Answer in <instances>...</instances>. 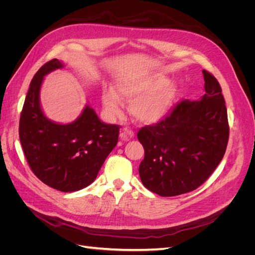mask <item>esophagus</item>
<instances>
[{
    "instance_id": "esophagus-1",
    "label": "esophagus",
    "mask_w": 255,
    "mask_h": 255,
    "mask_svg": "<svg viewBox=\"0 0 255 255\" xmlns=\"http://www.w3.org/2000/svg\"><path fill=\"white\" fill-rule=\"evenodd\" d=\"M134 132L132 129H129V128H123V129H121V132H120V138L122 140H128L129 138H133L134 137Z\"/></svg>"
}]
</instances>
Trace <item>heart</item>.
<instances>
[{
    "label": "heart",
    "mask_w": 255,
    "mask_h": 255,
    "mask_svg": "<svg viewBox=\"0 0 255 255\" xmlns=\"http://www.w3.org/2000/svg\"><path fill=\"white\" fill-rule=\"evenodd\" d=\"M179 96L177 85L159 74H126L115 81V89H102L106 113L116 117L122 113V100L130 102L129 113L141 125H155L171 112Z\"/></svg>",
    "instance_id": "obj_1"
}]
</instances>
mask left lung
Wrapping results in <instances>:
<instances>
[{
    "label": "left lung",
    "mask_w": 255,
    "mask_h": 255,
    "mask_svg": "<svg viewBox=\"0 0 255 255\" xmlns=\"http://www.w3.org/2000/svg\"><path fill=\"white\" fill-rule=\"evenodd\" d=\"M205 94L182 101L155 126L137 133L144 158L139 175L144 187L173 197L202 185L221 161L229 140L228 113L218 81L203 70Z\"/></svg>",
    "instance_id": "left-lung-1"
}]
</instances>
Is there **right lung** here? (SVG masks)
Returning a JSON list of instances; mask_svg holds the SVG:
<instances>
[{
    "label": "right lung",
    "instance_id": "right-lung-1",
    "mask_svg": "<svg viewBox=\"0 0 255 255\" xmlns=\"http://www.w3.org/2000/svg\"><path fill=\"white\" fill-rule=\"evenodd\" d=\"M54 58L29 84L20 117L19 136L34 174L48 186L64 192L87 187L118 142L119 127L101 122L87 104L73 122L58 123L44 115L40 89L44 76L63 69Z\"/></svg>",
    "mask_w": 255,
    "mask_h": 255
}]
</instances>
